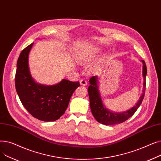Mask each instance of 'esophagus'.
<instances>
[{
  "label": "esophagus",
  "instance_id": "1",
  "mask_svg": "<svg viewBox=\"0 0 161 161\" xmlns=\"http://www.w3.org/2000/svg\"><path fill=\"white\" fill-rule=\"evenodd\" d=\"M80 83L81 85H82V86H86L87 84V80H85V79H81V80H80Z\"/></svg>",
  "mask_w": 161,
  "mask_h": 161
}]
</instances>
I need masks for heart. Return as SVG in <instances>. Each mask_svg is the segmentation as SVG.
Here are the masks:
<instances>
[{
  "label": "heart",
  "instance_id": "heart-1",
  "mask_svg": "<svg viewBox=\"0 0 161 161\" xmlns=\"http://www.w3.org/2000/svg\"><path fill=\"white\" fill-rule=\"evenodd\" d=\"M97 53V50L96 49L92 50L91 52L82 53L81 54L78 55V57H77V61H78V63L81 64H86L88 63L91 59H92V58L95 56Z\"/></svg>",
  "mask_w": 161,
  "mask_h": 161
}]
</instances>
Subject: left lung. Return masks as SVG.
Listing matches in <instances>:
<instances>
[{
  "instance_id": "1",
  "label": "left lung",
  "mask_w": 161,
  "mask_h": 161,
  "mask_svg": "<svg viewBox=\"0 0 161 161\" xmlns=\"http://www.w3.org/2000/svg\"><path fill=\"white\" fill-rule=\"evenodd\" d=\"M143 63V93L141 95L138 102L129 110L122 113H114L108 109L103 103L102 99L98 91L97 85L98 77L92 76L89 80L91 85L88 87V93L89 97L91 110L95 119L100 123L106 125H112L119 124L127 120L129 118L134 115L142 103L145 96L146 91V78L147 74V67L145 61L142 60Z\"/></svg>"
}]
</instances>
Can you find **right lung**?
I'll use <instances>...</instances> for the list:
<instances>
[{"instance_id":"obj_1","label":"right lung","mask_w":161,"mask_h":161,"mask_svg":"<svg viewBox=\"0 0 161 161\" xmlns=\"http://www.w3.org/2000/svg\"><path fill=\"white\" fill-rule=\"evenodd\" d=\"M33 44L22 51L17 63L15 78L17 93L32 116L43 121H56L64 114L73 92L80 84L79 81L66 80L50 86L36 83L29 68V54Z\"/></svg>"}]
</instances>
